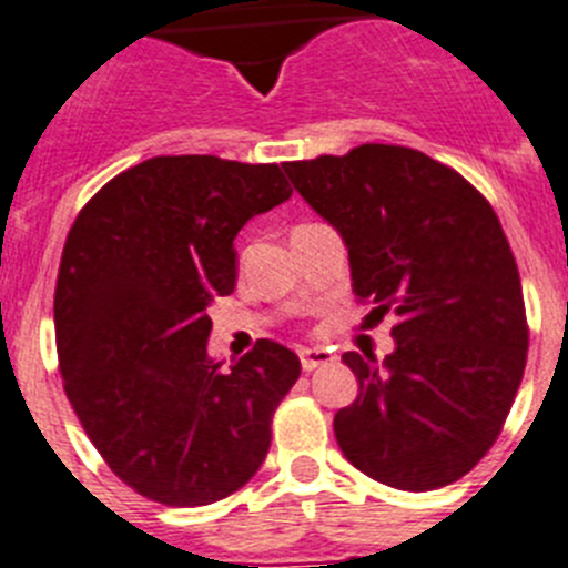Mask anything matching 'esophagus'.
I'll return each instance as SVG.
<instances>
[{"instance_id": "34e87169", "label": "esophagus", "mask_w": 568, "mask_h": 568, "mask_svg": "<svg viewBox=\"0 0 568 568\" xmlns=\"http://www.w3.org/2000/svg\"><path fill=\"white\" fill-rule=\"evenodd\" d=\"M298 357H301V366H304V372H315L318 366H326V363H332V355L321 346L301 348Z\"/></svg>"}]
</instances>
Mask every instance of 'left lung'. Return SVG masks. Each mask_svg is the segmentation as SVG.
Instances as JSON below:
<instances>
[{
	"mask_svg": "<svg viewBox=\"0 0 568 568\" xmlns=\"http://www.w3.org/2000/svg\"><path fill=\"white\" fill-rule=\"evenodd\" d=\"M348 250L352 290L397 315L392 355L346 352L361 394L335 414L343 456L374 481L454 485L501 434L527 366L515 256L490 202L405 145L284 163Z\"/></svg>",
	"mask_w": 568,
	"mask_h": 568,
	"instance_id": "left-lung-1",
	"label": "left lung"
}]
</instances>
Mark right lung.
I'll list each match as a JSON object with an SVG mask.
<instances>
[{"label":"right lung","instance_id":"obj_1","mask_svg":"<svg viewBox=\"0 0 568 568\" xmlns=\"http://www.w3.org/2000/svg\"><path fill=\"white\" fill-rule=\"evenodd\" d=\"M290 196L275 163L152 158L109 180L70 227L53 304L64 392L140 496L205 507L262 467L301 361L264 337L225 372L207 357V304L236 287V233Z\"/></svg>","mask_w":568,"mask_h":568}]
</instances>
